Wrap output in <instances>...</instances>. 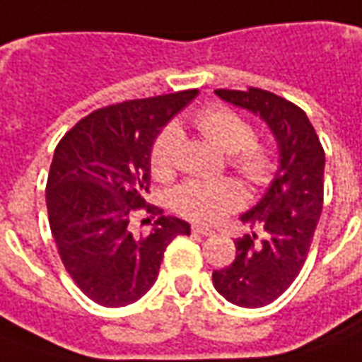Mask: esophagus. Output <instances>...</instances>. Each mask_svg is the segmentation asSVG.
<instances>
[{
  "label": "esophagus",
  "mask_w": 362,
  "mask_h": 362,
  "mask_svg": "<svg viewBox=\"0 0 362 362\" xmlns=\"http://www.w3.org/2000/svg\"><path fill=\"white\" fill-rule=\"evenodd\" d=\"M192 233L204 235V237H207V235H214V233H216V231H214V229H209V227H202V225H194V227H192Z\"/></svg>",
  "instance_id": "esophagus-1"
}]
</instances>
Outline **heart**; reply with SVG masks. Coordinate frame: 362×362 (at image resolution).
I'll return each mask as SVG.
<instances>
[{
  "label": "heart",
  "instance_id": "obj_1",
  "mask_svg": "<svg viewBox=\"0 0 362 362\" xmlns=\"http://www.w3.org/2000/svg\"><path fill=\"white\" fill-rule=\"evenodd\" d=\"M199 133L229 155L235 168L252 184H267L276 170V160L269 146L255 141L252 127L225 107H206L196 117ZM182 145V135L176 127L164 129L153 145V170L166 176L174 170ZM245 194L233 180H189L174 189L173 207L186 219L198 223H214L225 214L241 206Z\"/></svg>",
  "mask_w": 362,
  "mask_h": 362
}]
</instances>
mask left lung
<instances>
[{"mask_svg":"<svg viewBox=\"0 0 362 362\" xmlns=\"http://www.w3.org/2000/svg\"><path fill=\"white\" fill-rule=\"evenodd\" d=\"M217 98L255 113L278 146V168L264 196L241 216L262 237L237 239V257L214 270V286L227 302L262 308L282 296L300 274L323 207L325 153L315 129L294 103L259 88L216 90Z\"/></svg>","mask_w":362,"mask_h":362,"instance_id":"left-lung-1","label":"left lung"}]
</instances>
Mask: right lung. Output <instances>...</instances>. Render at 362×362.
Segmentation results:
<instances>
[{
    "instance_id": "1",
    "label": "right lung",
    "mask_w": 362,
    "mask_h": 362,
    "mask_svg": "<svg viewBox=\"0 0 362 362\" xmlns=\"http://www.w3.org/2000/svg\"><path fill=\"white\" fill-rule=\"evenodd\" d=\"M198 90L115 103L90 113L58 143L47 209L64 269L95 304L121 308L151 290L164 251L189 223L146 204L153 145ZM158 215L151 234L130 231V216Z\"/></svg>"
}]
</instances>
